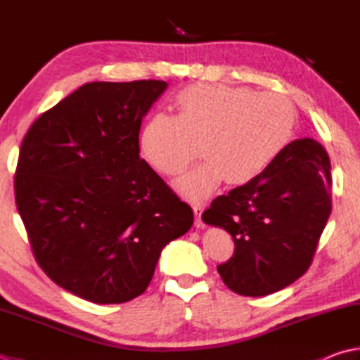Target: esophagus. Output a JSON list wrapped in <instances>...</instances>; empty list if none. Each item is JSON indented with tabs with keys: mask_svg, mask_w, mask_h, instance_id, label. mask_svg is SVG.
<instances>
[{
	"mask_svg": "<svg viewBox=\"0 0 360 360\" xmlns=\"http://www.w3.org/2000/svg\"><path fill=\"white\" fill-rule=\"evenodd\" d=\"M193 210H194V214H195V219H194L195 229H203V227H205V224H203V221H202V207L194 205Z\"/></svg>",
	"mask_w": 360,
	"mask_h": 360,
	"instance_id": "34e87169",
	"label": "esophagus"
}]
</instances>
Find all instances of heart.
I'll list each match as a JSON object with an SVG mask.
<instances>
[{
  "instance_id": "b5f03b06",
  "label": "heart",
  "mask_w": 360,
  "mask_h": 360,
  "mask_svg": "<svg viewBox=\"0 0 360 360\" xmlns=\"http://www.w3.org/2000/svg\"><path fill=\"white\" fill-rule=\"evenodd\" d=\"M295 125V108L281 94L195 84L177 94L175 116L158 112L146 122L139 148L158 172L177 175L200 146L205 161L175 181L181 198L200 202L226 179L244 185L260 177L290 144Z\"/></svg>"
}]
</instances>
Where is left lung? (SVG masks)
Segmentation results:
<instances>
[{"label": "left lung", "instance_id": "1", "mask_svg": "<svg viewBox=\"0 0 360 360\" xmlns=\"http://www.w3.org/2000/svg\"><path fill=\"white\" fill-rule=\"evenodd\" d=\"M330 161L310 138L290 142L260 177L216 198L205 224L232 235L233 257L218 266L243 296H266L309 269L330 214Z\"/></svg>", "mask_w": 360, "mask_h": 360}]
</instances>
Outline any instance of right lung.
Listing matches in <instances>:
<instances>
[{"label": "right lung", "instance_id": "1", "mask_svg": "<svg viewBox=\"0 0 360 360\" xmlns=\"http://www.w3.org/2000/svg\"><path fill=\"white\" fill-rule=\"evenodd\" d=\"M166 81H96L44 112L26 133L15 202L50 279L96 304L150 283L162 248L194 214L139 158V130Z\"/></svg>", "mask_w": 360, "mask_h": 360}]
</instances>
